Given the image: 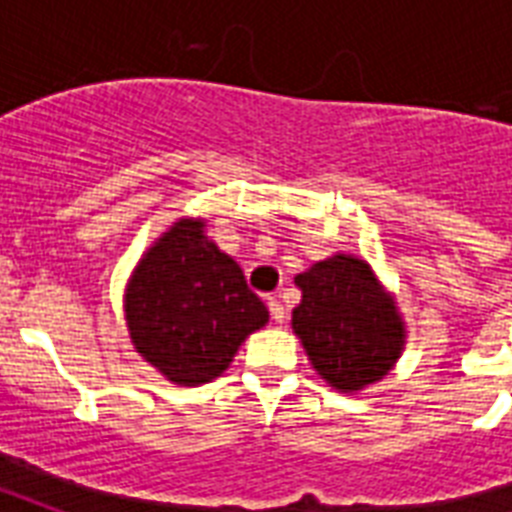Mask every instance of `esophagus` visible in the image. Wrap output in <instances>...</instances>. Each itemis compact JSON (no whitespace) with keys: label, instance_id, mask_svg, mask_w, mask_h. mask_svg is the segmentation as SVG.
<instances>
[{"label":"esophagus","instance_id":"esophagus-1","mask_svg":"<svg viewBox=\"0 0 512 512\" xmlns=\"http://www.w3.org/2000/svg\"><path fill=\"white\" fill-rule=\"evenodd\" d=\"M268 311H271V319L276 321V324L284 321V308H281V303L276 297H268Z\"/></svg>","mask_w":512,"mask_h":512}]
</instances>
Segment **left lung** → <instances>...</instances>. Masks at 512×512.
<instances>
[{"instance_id": "obj_1", "label": "left lung", "mask_w": 512, "mask_h": 512, "mask_svg": "<svg viewBox=\"0 0 512 512\" xmlns=\"http://www.w3.org/2000/svg\"><path fill=\"white\" fill-rule=\"evenodd\" d=\"M303 303L292 327L316 372L337 390H361L388 374L404 329L364 260L335 255L297 276Z\"/></svg>"}]
</instances>
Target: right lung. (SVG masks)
Wrapping results in <instances>:
<instances>
[{"mask_svg": "<svg viewBox=\"0 0 512 512\" xmlns=\"http://www.w3.org/2000/svg\"><path fill=\"white\" fill-rule=\"evenodd\" d=\"M127 321L146 361L172 382L201 385L228 369L268 311L201 223L183 220L140 260L127 287Z\"/></svg>", "mask_w": 512, "mask_h": 512, "instance_id": "add662e5", "label": "right lung"}]
</instances>
